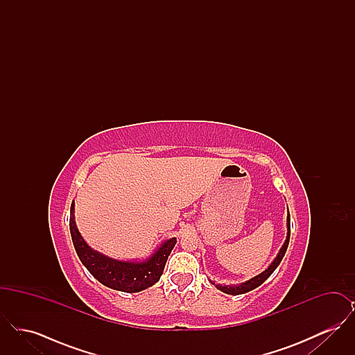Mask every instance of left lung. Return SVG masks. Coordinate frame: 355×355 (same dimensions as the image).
<instances>
[{
	"mask_svg": "<svg viewBox=\"0 0 355 355\" xmlns=\"http://www.w3.org/2000/svg\"><path fill=\"white\" fill-rule=\"evenodd\" d=\"M288 241H290V214H287L286 241H285L284 246L281 248V250H279L278 255L275 257V259L272 261V263H271L270 266H269L266 270L263 271V272H261L259 275L254 277L252 279H249L248 282H245V284H242V285H238V286H222V285H216V284H214V285L218 287L220 291H223V293H226V294H232V295H238V294L248 293V291L253 290L255 287L262 285V284H263V282L270 277L271 274H272V271L277 269V266L281 263V261H282L284 255L286 253L287 246H288Z\"/></svg>",
	"mask_w": 355,
	"mask_h": 355,
	"instance_id": "left-lung-1",
	"label": "left lung"
}]
</instances>
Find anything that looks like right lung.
I'll list each match as a JSON object with an SVG mask.
<instances>
[{"label":"right lung","instance_id":"add662e5","mask_svg":"<svg viewBox=\"0 0 355 355\" xmlns=\"http://www.w3.org/2000/svg\"><path fill=\"white\" fill-rule=\"evenodd\" d=\"M73 211L74 203L70 206L71 216L69 220L74 249L85 268L102 285L125 293H137L153 286L159 281L170 252L177 242L175 238H170L164 242L161 248L145 262H122L89 248L76 226Z\"/></svg>","mask_w":355,"mask_h":355}]
</instances>
